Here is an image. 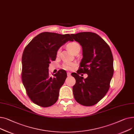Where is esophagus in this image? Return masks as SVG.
<instances>
[{
  "instance_id": "obj_1",
  "label": "esophagus",
  "mask_w": 134,
  "mask_h": 134,
  "mask_svg": "<svg viewBox=\"0 0 134 134\" xmlns=\"http://www.w3.org/2000/svg\"><path fill=\"white\" fill-rule=\"evenodd\" d=\"M67 76H68V77L71 76V73L70 72H68L67 73Z\"/></svg>"
}]
</instances>
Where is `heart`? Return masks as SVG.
Segmentation results:
<instances>
[{"label": "heart", "mask_w": 134, "mask_h": 134, "mask_svg": "<svg viewBox=\"0 0 134 134\" xmlns=\"http://www.w3.org/2000/svg\"><path fill=\"white\" fill-rule=\"evenodd\" d=\"M68 48L74 53L78 51H80V50H81V46L80 44L76 42H71L69 43L68 45ZM60 52H61V49L59 48L57 52V56H59L60 53ZM75 66V64L74 63H65L63 65V68L67 70H71L74 69Z\"/></svg>", "instance_id": "1"}]
</instances>
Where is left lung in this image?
<instances>
[{
    "instance_id": "left-lung-1",
    "label": "left lung",
    "mask_w": 134,
    "mask_h": 134,
    "mask_svg": "<svg viewBox=\"0 0 134 134\" xmlns=\"http://www.w3.org/2000/svg\"><path fill=\"white\" fill-rule=\"evenodd\" d=\"M71 36L83 50L80 68L77 73L71 74L76 80L72 88L74 98L81 105L92 106L109 90L114 74L112 52L108 44L95 33L83 32ZM81 73H86L88 77L79 76Z\"/></svg>"
}]
</instances>
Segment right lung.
Here are the masks:
<instances>
[{
  "instance_id": "right-lung-1",
  "label": "right lung",
  "mask_w": 134,
  "mask_h": 134,
  "mask_svg": "<svg viewBox=\"0 0 134 134\" xmlns=\"http://www.w3.org/2000/svg\"><path fill=\"white\" fill-rule=\"evenodd\" d=\"M68 41H74L69 34L42 32L36 36L23 51L22 82L30 99L39 106L49 107L58 100L66 72L59 70L54 77H51L49 66L50 61L56 59L59 48Z\"/></svg>"
}]
</instances>
